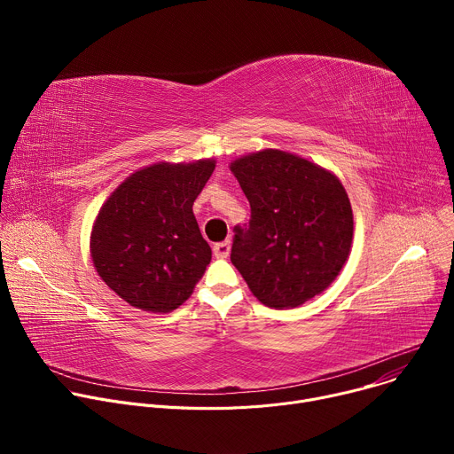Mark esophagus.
I'll use <instances>...</instances> for the list:
<instances>
[{"label":"esophagus","mask_w":454,"mask_h":454,"mask_svg":"<svg viewBox=\"0 0 454 454\" xmlns=\"http://www.w3.org/2000/svg\"><path fill=\"white\" fill-rule=\"evenodd\" d=\"M230 251H231V242L230 240H223V242H217L214 246V253H215L217 258H226L230 254Z\"/></svg>","instance_id":"obj_1"}]
</instances>
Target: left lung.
Returning <instances> with one entry per match:
<instances>
[{
    "instance_id": "obj_1",
    "label": "left lung",
    "mask_w": 454,
    "mask_h": 454,
    "mask_svg": "<svg viewBox=\"0 0 454 454\" xmlns=\"http://www.w3.org/2000/svg\"><path fill=\"white\" fill-rule=\"evenodd\" d=\"M251 207L231 264L256 300L298 307L325 291L352 249L354 215L340 177L298 154L264 149L231 161Z\"/></svg>"
}]
</instances>
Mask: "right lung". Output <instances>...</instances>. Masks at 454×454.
Returning <instances> with one entry per match:
<instances>
[{"instance_id": "obj_1", "label": "right lung", "mask_w": 454, "mask_h": 454, "mask_svg": "<svg viewBox=\"0 0 454 454\" xmlns=\"http://www.w3.org/2000/svg\"><path fill=\"white\" fill-rule=\"evenodd\" d=\"M215 160L158 161L125 177L91 230L93 266L123 301L170 312L190 298L212 261L193 215Z\"/></svg>"}]
</instances>
